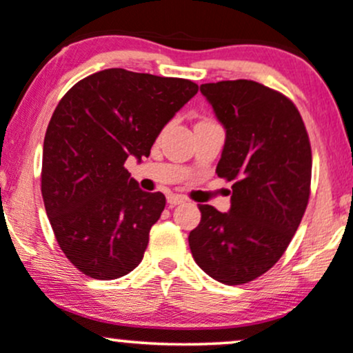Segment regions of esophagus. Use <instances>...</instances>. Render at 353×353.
<instances>
[{"instance_id": "esophagus-1", "label": "esophagus", "mask_w": 353, "mask_h": 353, "mask_svg": "<svg viewBox=\"0 0 353 353\" xmlns=\"http://www.w3.org/2000/svg\"><path fill=\"white\" fill-rule=\"evenodd\" d=\"M168 203L170 204V206H179V204L185 203V197L179 196V194H169L168 196Z\"/></svg>"}]
</instances>
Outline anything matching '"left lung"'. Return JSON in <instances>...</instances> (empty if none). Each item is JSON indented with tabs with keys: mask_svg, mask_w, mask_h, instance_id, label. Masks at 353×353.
I'll return each mask as SVG.
<instances>
[{
	"mask_svg": "<svg viewBox=\"0 0 353 353\" xmlns=\"http://www.w3.org/2000/svg\"><path fill=\"white\" fill-rule=\"evenodd\" d=\"M226 130L216 174L233 181L228 212L201 204L189 248L204 273L241 285L266 273L303 218L312 149L300 112L280 92L253 80L201 85Z\"/></svg>",
	"mask_w": 353,
	"mask_h": 353,
	"instance_id": "8db88e82",
	"label": "left lung"
}]
</instances>
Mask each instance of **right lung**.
<instances>
[{
    "mask_svg": "<svg viewBox=\"0 0 353 353\" xmlns=\"http://www.w3.org/2000/svg\"><path fill=\"white\" fill-rule=\"evenodd\" d=\"M196 94L191 80L108 68L73 85L57 105L45 134L41 194L58 245L83 274L115 280L142 261L165 197L142 191L123 162L149 157L165 123Z\"/></svg>",
    "mask_w": 353,
    "mask_h": 353,
    "instance_id": "obj_1",
    "label": "right lung"
}]
</instances>
